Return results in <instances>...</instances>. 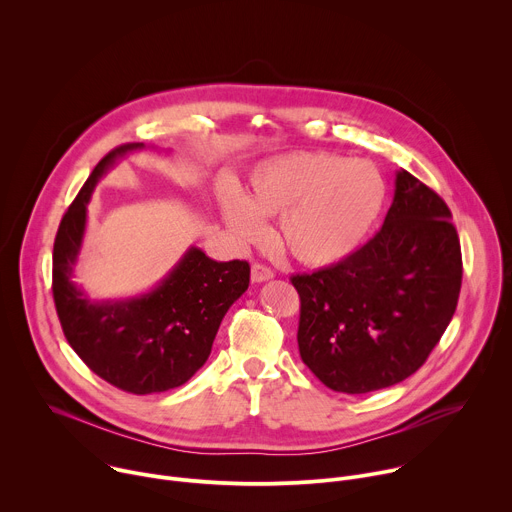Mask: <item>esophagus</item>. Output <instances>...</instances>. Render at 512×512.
<instances>
[{
    "mask_svg": "<svg viewBox=\"0 0 512 512\" xmlns=\"http://www.w3.org/2000/svg\"><path fill=\"white\" fill-rule=\"evenodd\" d=\"M273 269L267 267V265H261V263H253L251 267V279L255 283H261V281H267V279H273Z\"/></svg>",
    "mask_w": 512,
    "mask_h": 512,
    "instance_id": "1",
    "label": "esophagus"
}]
</instances>
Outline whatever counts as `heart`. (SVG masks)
<instances>
[{"label": "heart", "instance_id": "obj_1", "mask_svg": "<svg viewBox=\"0 0 512 512\" xmlns=\"http://www.w3.org/2000/svg\"><path fill=\"white\" fill-rule=\"evenodd\" d=\"M383 200L385 182L371 162L298 152L261 164L249 192L227 188L221 206L239 241H259L261 218L279 216L277 247L306 267H328L356 251Z\"/></svg>", "mask_w": 512, "mask_h": 512}]
</instances>
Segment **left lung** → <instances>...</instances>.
Returning <instances> with one entry per match:
<instances>
[{
	"label": "left lung",
	"instance_id": "obj_1",
	"mask_svg": "<svg viewBox=\"0 0 512 512\" xmlns=\"http://www.w3.org/2000/svg\"><path fill=\"white\" fill-rule=\"evenodd\" d=\"M448 204L407 170L377 235L346 259L291 275L298 346L332 391L360 395L411 377L446 332L462 287Z\"/></svg>",
	"mask_w": 512,
	"mask_h": 512
}]
</instances>
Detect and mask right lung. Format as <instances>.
<instances>
[{"label":"right lung","mask_w":512,"mask_h":512,"mask_svg":"<svg viewBox=\"0 0 512 512\" xmlns=\"http://www.w3.org/2000/svg\"><path fill=\"white\" fill-rule=\"evenodd\" d=\"M141 148L125 143L109 152L64 212L54 239L52 296L62 332L87 367L125 393L150 395L184 385L206 362L227 310L249 287L251 267L190 247L156 289L123 302H91L70 281L95 184L119 156Z\"/></svg>","instance_id":"right-lung-1"}]
</instances>
